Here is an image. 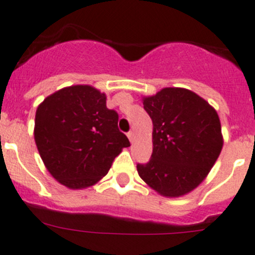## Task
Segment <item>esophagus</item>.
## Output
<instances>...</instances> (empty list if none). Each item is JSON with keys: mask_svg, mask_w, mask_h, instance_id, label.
<instances>
[{"mask_svg": "<svg viewBox=\"0 0 255 255\" xmlns=\"http://www.w3.org/2000/svg\"><path fill=\"white\" fill-rule=\"evenodd\" d=\"M128 140H130V142H132V141H133V132H132V131H128Z\"/></svg>", "mask_w": 255, "mask_h": 255, "instance_id": "1", "label": "esophagus"}]
</instances>
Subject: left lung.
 Instances as JSON below:
<instances>
[{"instance_id":"8db88e82","label":"left lung","mask_w":255,"mask_h":255,"mask_svg":"<svg viewBox=\"0 0 255 255\" xmlns=\"http://www.w3.org/2000/svg\"><path fill=\"white\" fill-rule=\"evenodd\" d=\"M152 120V155L137 163L138 176L160 195L180 197L197 187L221 153L223 138L216 110L196 93L165 88L143 99Z\"/></svg>"}]
</instances>
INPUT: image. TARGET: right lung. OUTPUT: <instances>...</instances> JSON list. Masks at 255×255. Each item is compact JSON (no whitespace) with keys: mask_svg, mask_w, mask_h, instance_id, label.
<instances>
[{"mask_svg":"<svg viewBox=\"0 0 255 255\" xmlns=\"http://www.w3.org/2000/svg\"><path fill=\"white\" fill-rule=\"evenodd\" d=\"M107 97L89 85L64 88L38 107L34 140L50 175L77 190L97 183L130 142Z\"/></svg>","mask_w":255,"mask_h":255,"instance_id":"1","label":"right lung"}]
</instances>
